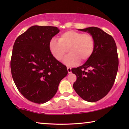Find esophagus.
Here are the masks:
<instances>
[{
    "instance_id": "1",
    "label": "esophagus",
    "mask_w": 129,
    "mask_h": 129,
    "mask_svg": "<svg viewBox=\"0 0 129 129\" xmlns=\"http://www.w3.org/2000/svg\"><path fill=\"white\" fill-rule=\"evenodd\" d=\"M67 70H68V73H72V69L70 68H69V67H68V68H67Z\"/></svg>"
}]
</instances>
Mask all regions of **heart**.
Returning a JSON list of instances; mask_svg holds the SVG:
<instances>
[{
	"instance_id": "heart-1",
	"label": "heart",
	"mask_w": 129,
	"mask_h": 129,
	"mask_svg": "<svg viewBox=\"0 0 129 129\" xmlns=\"http://www.w3.org/2000/svg\"><path fill=\"white\" fill-rule=\"evenodd\" d=\"M95 47L94 39L89 33L74 30L63 33L58 41L52 39L49 42L50 53L57 60H61L69 51L70 54L64 57L63 62L68 66H74L82 61L89 60L93 53Z\"/></svg>"
}]
</instances>
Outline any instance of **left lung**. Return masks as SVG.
<instances>
[{
	"label": "left lung",
	"instance_id": "1",
	"mask_svg": "<svg viewBox=\"0 0 129 129\" xmlns=\"http://www.w3.org/2000/svg\"><path fill=\"white\" fill-rule=\"evenodd\" d=\"M78 30L92 35L95 47L84 64L72 69L77 76L73 89L83 100L95 102L104 98L114 84L119 66L117 47L113 37L100 28L89 27Z\"/></svg>",
	"mask_w": 129,
	"mask_h": 129
}]
</instances>
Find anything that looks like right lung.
Returning a JSON list of instances; mask_svg holds the SVG:
<instances>
[{"mask_svg": "<svg viewBox=\"0 0 129 129\" xmlns=\"http://www.w3.org/2000/svg\"><path fill=\"white\" fill-rule=\"evenodd\" d=\"M59 31L57 27L33 26L14 43L12 77L19 92L33 103L50 100L68 75L66 67L54 59L49 49V42Z\"/></svg>", "mask_w": 129, "mask_h": 129, "instance_id": "1", "label": "right lung"}]
</instances>
